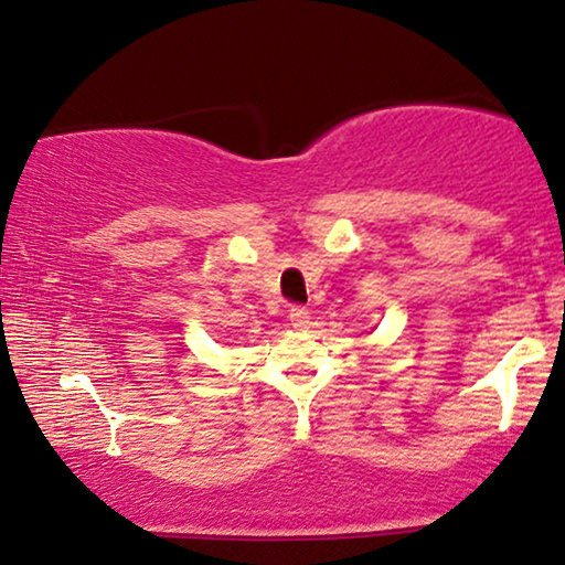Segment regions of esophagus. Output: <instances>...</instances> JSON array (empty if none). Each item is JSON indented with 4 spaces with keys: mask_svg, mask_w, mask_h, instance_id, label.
Here are the masks:
<instances>
[{
    "mask_svg": "<svg viewBox=\"0 0 565 565\" xmlns=\"http://www.w3.org/2000/svg\"><path fill=\"white\" fill-rule=\"evenodd\" d=\"M288 318H290V323L296 326V329H306V326L310 323V313H308V308H302V306H292V308H290V313H288Z\"/></svg>",
    "mask_w": 565,
    "mask_h": 565,
    "instance_id": "1",
    "label": "esophagus"
}]
</instances>
